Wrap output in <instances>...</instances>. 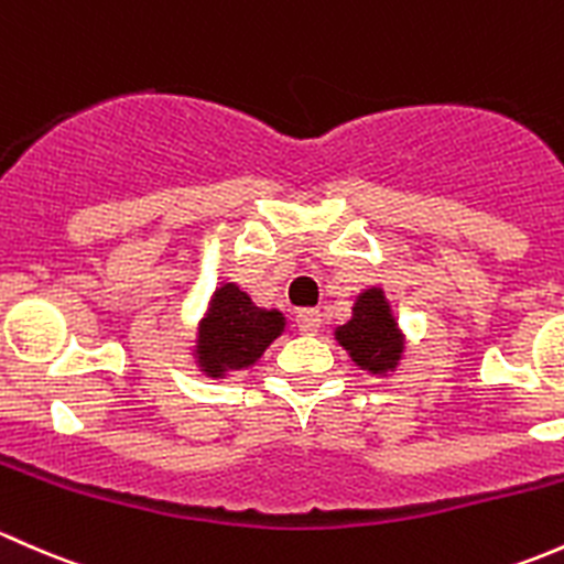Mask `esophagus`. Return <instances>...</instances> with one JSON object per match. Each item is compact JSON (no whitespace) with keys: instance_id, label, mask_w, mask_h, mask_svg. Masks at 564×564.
<instances>
[{"instance_id":"obj_1","label":"esophagus","mask_w":564,"mask_h":564,"mask_svg":"<svg viewBox=\"0 0 564 564\" xmlns=\"http://www.w3.org/2000/svg\"><path fill=\"white\" fill-rule=\"evenodd\" d=\"M295 323H299L301 334H317V330H321V312L301 310L299 315H295Z\"/></svg>"}]
</instances>
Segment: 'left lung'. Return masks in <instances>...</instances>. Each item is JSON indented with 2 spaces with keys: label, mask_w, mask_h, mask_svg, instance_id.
Here are the masks:
<instances>
[{
  "label": "left lung",
  "mask_w": 564,
  "mask_h": 564,
  "mask_svg": "<svg viewBox=\"0 0 564 564\" xmlns=\"http://www.w3.org/2000/svg\"><path fill=\"white\" fill-rule=\"evenodd\" d=\"M336 341L350 352L356 367L371 375L397 369L404 352V336L380 288H369L358 295L352 317L336 328Z\"/></svg>",
  "instance_id": "left-lung-1"
}]
</instances>
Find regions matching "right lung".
<instances>
[{
	"mask_svg": "<svg viewBox=\"0 0 564 564\" xmlns=\"http://www.w3.org/2000/svg\"><path fill=\"white\" fill-rule=\"evenodd\" d=\"M282 330V312L254 306L239 284H219L197 328V367L208 377L252 367Z\"/></svg>",
	"mask_w": 564,
	"mask_h": 564,
	"instance_id": "1",
	"label": "right lung"
}]
</instances>
